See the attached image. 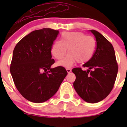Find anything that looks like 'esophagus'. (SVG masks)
I'll list each match as a JSON object with an SVG mask.
<instances>
[{
    "instance_id": "obj_1",
    "label": "esophagus",
    "mask_w": 127,
    "mask_h": 127,
    "mask_svg": "<svg viewBox=\"0 0 127 127\" xmlns=\"http://www.w3.org/2000/svg\"><path fill=\"white\" fill-rule=\"evenodd\" d=\"M66 70H67V72L68 73H70L72 72V70H71L70 68H67Z\"/></svg>"
}]
</instances>
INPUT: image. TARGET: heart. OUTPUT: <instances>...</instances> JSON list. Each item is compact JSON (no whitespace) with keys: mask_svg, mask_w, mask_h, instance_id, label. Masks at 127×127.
I'll return each mask as SVG.
<instances>
[{"mask_svg":"<svg viewBox=\"0 0 127 127\" xmlns=\"http://www.w3.org/2000/svg\"><path fill=\"white\" fill-rule=\"evenodd\" d=\"M95 45V40L92 36L81 32H64L61 34L60 41L54 42L51 52L55 59L61 60L66 54L67 49L68 54L57 64L69 67L76 62H88L93 57Z\"/></svg>","mask_w":127,"mask_h":127,"instance_id":"b5f03b06","label":"heart"}]
</instances>
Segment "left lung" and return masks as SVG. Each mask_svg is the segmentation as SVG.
<instances>
[{"instance_id":"1","label":"left lung","mask_w":127,"mask_h":127,"mask_svg":"<svg viewBox=\"0 0 127 127\" xmlns=\"http://www.w3.org/2000/svg\"><path fill=\"white\" fill-rule=\"evenodd\" d=\"M96 39V48L93 57L84 64L87 71L81 67L72 69L76 80L73 87L84 101L95 103L105 98L114 86L118 65L112 43L99 32L90 30Z\"/></svg>"}]
</instances>
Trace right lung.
Instances as JSON below:
<instances>
[{"label": "right lung", "mask_w": 127, "mask_h": 127, "mask_svg": "<svg viewBox=\"0 0 127 127\" xmlns=\"http://www.w3.org/2000/svg\"><path fill=\"white\" fill-rule=\"evenodd\" d=\"M58 30L42 29L33 31L16 45L10 72L16 88L23 97L33 103L51 98L67 75L62 66L51 68L55 63L51 48Z\"/></svg>", "instance_id": "right-lung-1"}]
</instances>
